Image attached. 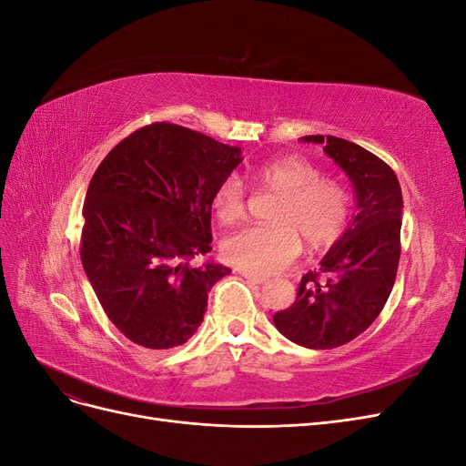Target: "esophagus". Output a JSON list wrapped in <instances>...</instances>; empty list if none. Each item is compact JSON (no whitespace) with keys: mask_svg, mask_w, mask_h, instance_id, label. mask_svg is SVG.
Wrapping results in <instances>:
<instances>
[{"mask_svg":"<svg viewBox=\"0 0 466 466\" xmlns=\"http://www.w3.org/2000/svg\"><path fill=\"white\" fill-rule=\"evenodd\" d=\"M241 276L245 278V279H248V281H252V284H264L266 281V278L264 276H258V274H250V272H241Z\"/></svg>","mask_w":466,"mask_h":466,"instance_id":"34e87169","label":"esophagus"}]
</instances>
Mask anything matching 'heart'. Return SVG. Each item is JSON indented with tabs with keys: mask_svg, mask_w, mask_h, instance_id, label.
<instances>
[{
	"mask_svg": "<svg viewBox=\"0 0 466 466\" xmlns=\"http://www.w3.org/2000/svg\"><path fill=\"white\" fill-rule=\"evenodd\" d=\"M257 185L276 194L264 225H250L225 238L221 257L245 272L266 276L286 268L307 250L332 247L351 218V194L342 182L320 178V171L303 157H284L258 165L252 171ZM214 209L221 221L241 219L247 190L237 175L225 177L214 194Z\"/></svg>",
	"mask_w": 466,
	"mask_h": 466,
	"instance_id": "obj_1",
	"label": "heart"
}]
</instances>
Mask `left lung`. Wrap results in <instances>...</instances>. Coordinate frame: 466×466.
<instances>
[{
	"mask_svg": "<svg viewBox=\"0 0 466 466\" xmlns=\"http://www.w3.org/2000/svg\"><path fill=\"white\" fill-rule=\"evenodd\" d=\"M354 182L358 214L319 270L301 278L293 305L274 315L291 342L332 350L354 340L383 311L400 258L402 192L392 168L371 151L334 136H303Z\"/></svg>",
	"mask_w": 466,
	"mask_h": 466,
	"instance_id": "1",
	"label": "left lung"
}]
</instances>
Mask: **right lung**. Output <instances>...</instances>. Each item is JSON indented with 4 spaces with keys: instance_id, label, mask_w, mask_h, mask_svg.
I'll return each mask as SVG.
<instances>
[{
    "instance_id": "obj_1",
    "label": "right lung",
    "mask_w": 466,
    "mask_h": 466,
    "mask_svg": "<svg viewBox=\"0 0 466 466\" xmlns=\"http://www.w3.org/2000/svg\"><path fill=\"white\" fill-rule=\"evenodd\" d=\"M241 149L153 122L110 149L83 204L81 262L112 324L168 350L200 327L208 291L231 270L190 260L211 250V202Z\"/></svg>"
}]
</instances>
